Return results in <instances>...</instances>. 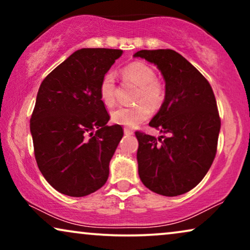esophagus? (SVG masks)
Returning a JSON list of instances; mask_svg holds the SVG:
<instances>
[{
    "instance_id": "obj_1",
    "label": "esophagus",
    "mask_w": 250,
    "mask_h": 250,
    "mask_svg": "<svg viewBox=\"0 0 250 250\" xmlns=\"http://www.w3.org/2000/svg\"><path fill=\"white\" fill-rule=\"evenodd\" d=\"M124 133L126 135H132L133 131H131V129H128V128H124Z\"/></svg>"
}]
</instances>
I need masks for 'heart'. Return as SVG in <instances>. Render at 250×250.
I'll return each mask as SVG.
<instances>
[{"mask_svg":"<svg viewBox=\"0 0 250 250\" xmlns=\"http://www.w3.org/2000/svg\"><path fill=\"white\" fill-rule=\"evenodd\" d=\"M125 81L138 86L134 101L138 104L133 107H118L111 111V122L125 127H135L140 123L149 118L151 108H159L165 99V85L156 78L151 66L141 61L128 63L122 70ZM115 77L111 73L102 76L99 84V97L102 104L110 107L115 104Z\"/></svg>","mask_w":250,"mask_h":250,"instance_id":"obj_1","label":"heart"}]
</instances>
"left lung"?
I'll list each match as a JSON object with an SVG mask.
<instances>
[{
  "mask_svg": "<svg viewBox=\"0 0 250 250\" xmlns=\"http://www.w3.org/2000/svg\"><path fill=\"white\" fill-rule=\"evenodd\" d=\"M155 63L165 80V100L149 125L166 135L135 132L139 176L153 192L175 197L193 189L210 168L221 128L210 84L173 50L134 54Z\"/></svg>",
  "mask_w": 250,
  "mask_h": 250,
  "instance_id": "obj_1",
  "label": "left lung"
}]
</instances>
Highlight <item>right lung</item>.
<instances>
[{
    "mask_svg": "<svg viewBox=\"0 0 250 250\" xmlns=\"http://www.w3.org/2000/svg\"><path fill=\"white\" fill-rule=\"evenodd\" d=\"M123 54L81 49L51 71L37 92L30 118L34 153L44 179L60 193L84 197L107 182L123 135L99 97L102 76Z\"/></svg>",
    "mask_w": 250,
    "mask_h": 250,
    "instance_id": "1",
    "label": "right lung"
}]
</instances>
